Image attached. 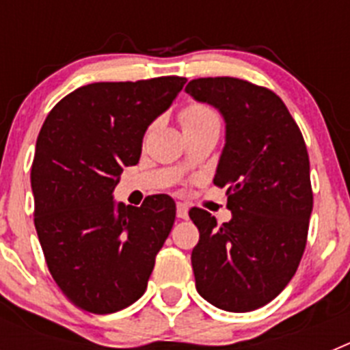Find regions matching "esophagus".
Listing matches in <instances>:
<instances>
[{
    "label": "esophagus",
    "mask_w": 350,
    "mask_h": 350,
    "mask_svg": "<svg viewBox=\"0 0 350 350\" xmlns=\"http://www.w3.org/2000/svg\"><path fill=\"white\" fill-rule=\"evenodd\" d=\"M187 212H189L187 205H184V203H177V217L178 219H187Z\"/></svg>",
    "instance_id": "obj_1"
}]
</instances>
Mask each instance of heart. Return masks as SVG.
<instances>
[{"label":"heart","instance_id":"1","mask_svg":"<svg viewBox=\"0 0 350 350\" xmlns=\"http://www.w3.org/2000/svg\"><path fill=\"white\" fill-rule=\"evenodd\" d=\"M178 120H180L182 129L200 128L208 122H219L217 113L213 112V108H210L205 103H189L185 105L178 113Z\"/></svg>","mask_w":350,"mask_h":350}]
</instances>
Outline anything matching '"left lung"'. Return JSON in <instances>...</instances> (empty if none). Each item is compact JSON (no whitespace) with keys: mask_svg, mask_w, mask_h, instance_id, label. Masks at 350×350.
I'll use <instances>...</instances> for the list:
<instances>
[{"mask_svg":"<svg viewBox=\"0 0 350 350\" xmlns=\"http://www.w3.org/2000/svg\"><path fill=\"white\" fill-rule=\"evenodd\" d=\"M185 92L222 113L226 144L213 184L228 187L231 221L203 208L189 217L198 293L228 312H250L282 293L307 245L314 205L307 145L273 91L233 77L194 79Z\"/></svg>","mask_w":350,"mask_h":350,"instance_id":"obj_1","label":"left lung"}]
</instances>
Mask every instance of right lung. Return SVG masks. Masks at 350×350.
<instances>
[{
  "mask_svg": "<svg viewBox=\"0 0 350 350\" xmlns=\"http://www.w3.org/2000/svg\"><path fill=\"white\" fill-rule=\"evenodd\" d=\"M184 83V77H157L82 85L40 129L31 166L35 228L52 279L82 310L112 314L147 289L175 202L154 194L126 206L112 193L122 168L140 159L150 122Z\"/></svg>",
  "mask_w": 350,
  "mask_h": 350,
  "instance_id": "obj_1",
  "label": "right lung"
}]
</instances>
